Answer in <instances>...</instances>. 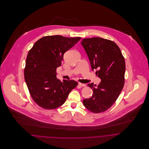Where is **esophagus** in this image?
I'll return each mask as SVG.
<instances>
[{
    "mask_svg": "<svg viewBox=\"0 0 149 149\" xmlns=\"http://www.w3.org/2000/svg\"><path fill=\"white\" fill-rule=\"evenodd\" d=\"M79 85H80V86H86V84L81 83H79Z\"/></svg>",
    "mask_w": 149,
    "mask_h": 149,
    "instance_id": "obj_1",
    "label": "esophagus"
}]
</instances>
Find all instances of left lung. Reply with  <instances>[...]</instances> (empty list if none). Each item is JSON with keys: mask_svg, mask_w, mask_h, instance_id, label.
<instances>
[{"mask_svg": "<svg viewBox=\"0 0 149 149\" xmlns=\"http://www.w3.org/2000/svg\"><path fill=\"white\" fill-rule=\"evenodd\" d=\"M81 43L92 70L96 69V74L101 79L96 87L93 83L88 84L93 93L83 100V104L92 112H102L113 104L123 88L125 60L118 46L112 41L95 37L83 39Z\"/></svg>", "mask_w": 149, "mask_h": 149, "instance_id": "left-lung-1", "label": "left lung"}]
</instances>
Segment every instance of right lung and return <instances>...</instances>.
I'll return each mask as SVG.
<instances>
[{
  "label": "right lung",
  "instance_id": "obj_1",
  "mask_svg": "<svg viewBox=\"0 0 149 149\" xmlns=\"http://www.w3.org/2000/svg\"><path fill=\"white\" fill-rule=\"evenodd\" d=\"M81 40L59 35L46 36L35 43L28 53L24 70V80L36 103L44 109L62 106L78 83L56 77L64 53Z\"/></svg>",
  "mask_w": 149,
  "mask_h": 149
}]
</instances>
